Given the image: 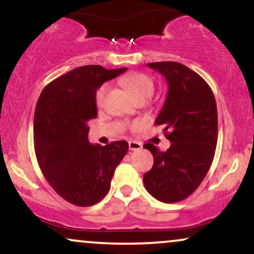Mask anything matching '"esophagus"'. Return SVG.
Here are the masks:
<instances>
[{
    "instance_id": "34e87169",
    "label": "esophagus",
    "mask_w": 254,
    "mask_h": 254,
    "mask_svg": "<svg viewBox=\"0 0 254 254\" xmlns=\"http://www.w3.org/2000/svg\"><path fill=\"white\" fill-rule=\"evenodd\" d=\"M129 149L130 150H141L142 143L141 142H136V141H129Z\"/></svg>"
}]
</instances>
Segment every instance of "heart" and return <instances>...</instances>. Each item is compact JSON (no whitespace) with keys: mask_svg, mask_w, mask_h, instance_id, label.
Returning a JSON list of instances; mask_svg holds the SVG:
<instances>
[{"mask_svg":"<svg viewBox=\"0 0 254 254\" xmlns=\"http://www.w3.org/2000/svg\"><path fill=\"white\" fill-rule=\"evenodd\" d=\"M119 84L124 87L125 89L129 90L136 100H147L154 93V82L153 80L143 74V72H131V74L125 75L119 80ZM110 86L107 83L100 86L95 93V104L98 107H104L105 100H106L107 93H109ZM137 127V124L133 125Z\"/></svg>","mask_w":254,"mask_h":254,"instance_id":"1","label":"heart"}]
</instances>
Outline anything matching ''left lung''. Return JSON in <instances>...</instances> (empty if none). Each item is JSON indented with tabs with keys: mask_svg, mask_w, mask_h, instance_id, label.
I'll list each match as a JSON object with an SVG mask.
<instances>
[{
	"mask_svg": "<svg viewBox=\"0 0 254 254\" xmlns=\"http://www.w3.org/2000/svg\"><path fill=\"white\" fill-rule=\"evenodd\" d=\"M147 65L167 80V97L155 124L164 127L171 147L161 151L153 143L143 145L154 156L143 182L157 200L177 203L196 191L212 164L217 143L216 101L209 84L184 64Z\"/></svg>",
	"mask_w": 254,
	"mask_h": 254,
	"instance_id": "obj_1",
	"label": "left lung"
}]
</instances>
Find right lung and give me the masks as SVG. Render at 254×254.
I'll return each mask as SVG.
<instances>
[{"label":"right lung","instance_id":"obj_1","mask_svg":"<svg viewBox=\"0 0 254 254\" xmlns=\"http://www.w3.org/2000/svg\"><path fill=\"white\" fill-rule=\"evenodd\" d=\"M127 71L83 65L57 77L43 89L34 111L36 156L44 177L66 202L90 206L111 188L116 167L129 149L127 141L90 144L88 122L98 116L95 93Z\"/></svg>","mask_w":254,"mask_h":254}]
</instances>
